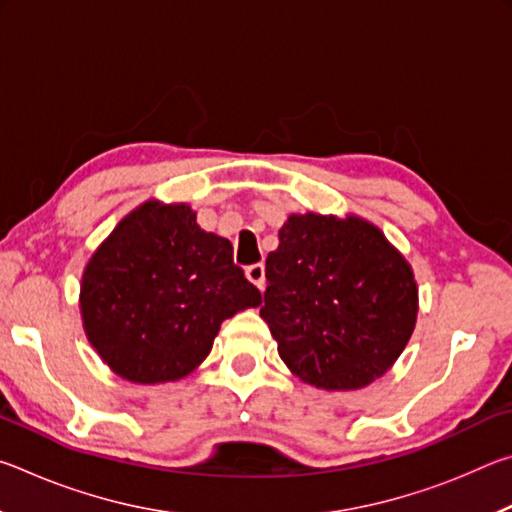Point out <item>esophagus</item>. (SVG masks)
Listing matches in <instances>:
<instances>
[{
  "instance_id": "1",
  "label": "esophagus",
  "mask_w": 512,
  "mask_h": 512,
  "mask_svg": "<svg viewBox=\"0 0 512 512\" xmlns=\"http://www.w3.org/2000/svg\"><path fill=\"white\" fill-rule=\"evenodd\" d=\"M246 277L248 282H253L259 291H264V284H266V273H264V264H253L246 268Z\"/></svg>"
}]
</instances>
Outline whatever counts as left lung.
<instances>
[{"mask_svg":"<svg viewBox=\"0 0 512 512\" xmlns=\"http://www.w3.org/2000/svg\"><path fill=\"white\" fill-rule=\"evenodd\" d=\"M266 257L259 316L296 375L350 391L384 375L418 316L411 266L368 221L293 214Z\"/></svg>","mask_w":512,"mask_h":512,"instance_id":"1","label":"left lung"}]
</instances>
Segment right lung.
Instances as JSON below:
<instances>
[{
  "instance_id": "obj_1",
  "label": "right lung",
  "mask_w": 512,
  "mask_h": 512,
  "mask_svg": "<svg viewBox=\"0 0 512 512\" xmlns=\"http://www.w3.org/2000/svg\"><path fill=\"white\" fill-rule=\"evenodd\" d=\"M259 302L230 241L201 230L187 205L137 207L92 255L81 284L90 343L137 384L189 375L223 320Z\"/></svg>"
}]
</instances>
